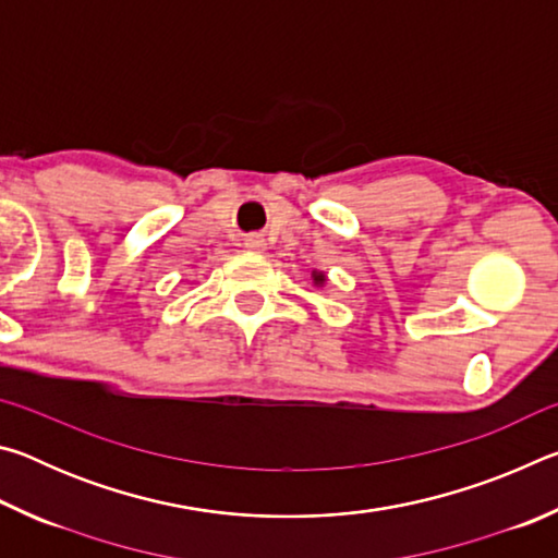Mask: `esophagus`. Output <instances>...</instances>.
I'll return each mask as SVG.
<instances>
[{
    "label": "esophagus",
    "instance_id": "obj_1",
    "mask_svg": "<svg viewBox=\"0 0 558 558\" xmlns=\"http://www.w3.org/2000/svg\"><path fill=\"white\" fill-rule=\"evenodd\" d=\"M245 248H248V251H263V248H266V241H263L260 235L253 233V235H248V239H245Z\"/></svg>",
    "mask_w": 558,
    "mask_h": 558
}]
</instances>
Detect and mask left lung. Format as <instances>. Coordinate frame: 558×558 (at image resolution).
Instances as JSON below:
<instances>
[{"label": "left lung", "instance_id": "obj_1", "mask_svg": "<svg viewBox=\"0 0 558 558\" xmlns=\"http://www.w3.org/2000/svg\"><path fill=\"white\" fill-rule=\"evenodd\" d=\"M317 280H323V276H319V278H317Z\"/></svg>", "mask_w": 558, "mask_h": 558}]
</instances>
